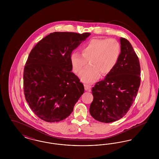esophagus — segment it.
<instances>
[{
    "label": "esophagus",
    "instance_id": "esophagus-1",
    "mask_svg": "<svg viewBox=\"0 0 159 159\" xmlns=\"http://www.w3.org/2000/svg\"><path fill=\"white\" fill-rule=\"evenodd\" d=\"M84 89H85L86 91H91V85H89V84H84Z\"/></svg>",
    "mask_w": 159,
    "mask_h": 159
}]
</instances>
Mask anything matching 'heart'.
<instances>
[{
    "label": "heart",
    "mask_w": 159,
    "mask_h": 159,
    "mask_svg": "<svg viewBox=\"0 0 159 159\" xmlns=\"http://www.w3.org/2000/svg\"><path fill=\"white\" fill-rule=\"evenodd\" d=\"M82 54L73 52L70 62L75 73H79L89 61L87 66L79 75L85 83H92L98 79L100 73L108 74L116 66L120 53V46L114 39H92L82 46Z\"/></svg>",
    "instance_id": "heart-1"
}]
</instances>
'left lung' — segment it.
Masks as SVG:
<instances>
[{"instance_id":"1","label":"left lung","mask_w":159,"mask_h":159,"mask_svg":"<svg viewBox=\"0 0 159 159\" xmlns=\"http://www.w3.org/2000/svg\"><path fill=\"white\" fill-rule=\"evenodd\" d=\"M121 52L113 69L92 88L89 108L93 118L102 123L121 119L136 98L141 83V67L132 46L120 38Z\"/></svg>"}]
</instances>
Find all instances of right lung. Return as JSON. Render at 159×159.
I'll list each match as a JSON object with an SVG mask.
<instances>
[{
    "label": "right lung",
    "mask_w": 159,
    "mask_h": 159,
    "mask_svg": "<svg viewBox=\"0 0 159 159\" xmlns=\"http://www.w3.org/2000/svg\"><path fill=\"white\" fill-rule=\"evenodd\" d=\"M91 33L53 32L32 49L23 74L25 98L40 119L57 122L67 118L84 92L72 71V51Z\"/></svg>",
    "instance_id": "right-lung-1"
}]
</instances>
